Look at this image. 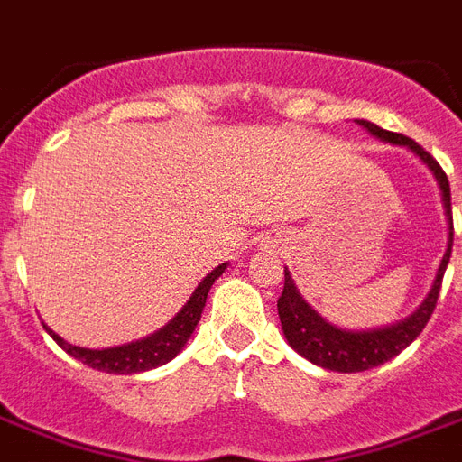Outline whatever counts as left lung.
Here are the masks:
<instances>
[{
	"mask_svg": "<svg viewBox=\"0 0 462 462\" xmlns=\"http://www.w3.org/2000/svg\"><path fill=\"white\" fill-rule=\"evenodd\" d=\"M359 126H365L366 132L374 134L376 139L395 143V146H408L412 153L422 158V162L430 167L441 189V201H444L446 220H448V249H446L441 266L437 271V278L431 282L430 295L424 297V302L402 321L393 323V326H383V328L372 330H343L328 323L319 311L309 307L302 300V295L297 292L295 282L285 271V288L278 300V316H281L282 333L288 337L290 347H295L302 357L309 362L330 369V372L352 374V372H366L374 366L383 365L388 359H393L395 355H401L412 340L424 330L427 321L434 314L437 307L439 290H441V281H444L446 266L451 261V246H453V216H451V187H448V177L441 170L437 160L431 158L420 143H415L408 136L395 132H386L381 126L366 122V119H357Z\"/></svg>",
	"mask_w": 462,
	"mask_h": 462,
	"instance_id": "1",
	"label": "left lung"
}]
</instances>
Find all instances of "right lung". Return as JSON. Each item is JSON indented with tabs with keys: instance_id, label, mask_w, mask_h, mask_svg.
Wrapping results in <instances>:
<instances>
[{
	"instance_id": "1",
	"label": "right lung",
	"mask_w": 462,
	"mask_h": 462,
	"mask_svg": "<svg viewBox=\"0 0 462 462\" xmlns=\"http://www.w3.org/2000/svg\"><path fill=\"white\" fill-rule=\"evenodd\" d=\"M227 263H220L213 268L201 282L199 288L191 292L189 302L177 311L172 321H167L160 330H155L153 336L136 340V343L117 345V347H105V350H88V347H79V345L67 343L64 337H60L52 328L45 330L57 340L61 350H67L71 357L81 359L83 365L93 366L97 372L107 374H139L155 369L160 365H167L170 359L177 357L181 347L187 345V340L194 333L196 323L201 321V311L206 307V297H208L210 285L225 273Z\"/></svg>"
}]
</instances>
